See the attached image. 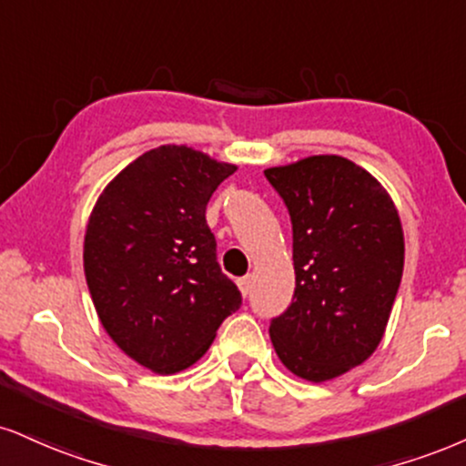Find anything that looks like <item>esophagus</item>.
<instances>
[{"mask_svg":"<svg viewBox=\"0 0 466 466\" xmlns=\"http://www.w3.org/2000/svg\"><path fill=\"white\" fill-rule=\"evenodd\" d=\"M238 289H240V293L248 297V295L251 293V276L240 278V279H238Z\"/></svg>","mask_w":466,"mask_h":466,"instance_id":"esophagus-1","label":"esophagus"}]
</instances>
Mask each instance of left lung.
<instances>
[{"label":"left lung","mask_w":466,"mask_h":466,"mask_svg":"<svg viewBox=\"0 0 466 466\" xmlns=\"http://www.w3.org/2000/svg\"><path fill=\"white\" fill-rule=\"evenodd\" d=\"M293 223L295 295L268 334L284 367L325 382L382 340L403 273V232L382 184L343 156L265 171Z\"/></svg>","instance_id":"1"}]
</instances>
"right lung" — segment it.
<instances>
[{"label": "right lung", "instance_id": "1", "mask_svg": "<svg viewBox=\"0 0 466 466\" xmlns=\"http://www.w3.org/2000/svg\"><path fill=\"white\" fill-rule=\"evenodd\" d=\"M237 167L187 145L145 151L91 212L84 273L104 329L160 375L198 362L243 297L217 262L206 206Z\"/></svg>", "mask_w": 466, "mask_h": 466}]
</instances>
